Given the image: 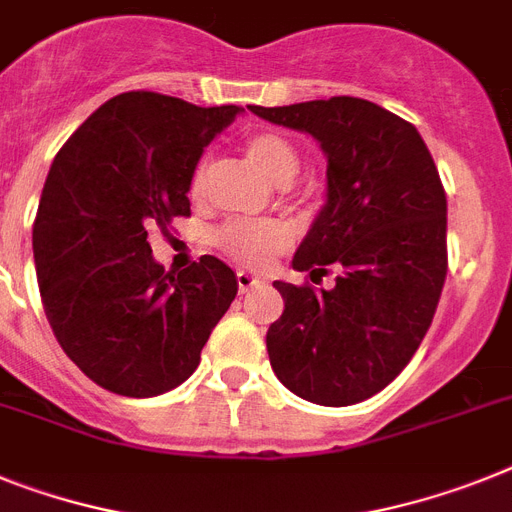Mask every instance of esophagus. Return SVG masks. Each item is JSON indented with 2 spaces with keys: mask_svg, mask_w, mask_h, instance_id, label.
<instances>
[{
  "mask_svg": "<svg viewBox=\"0 0 512 512\" xmlns=\"http://www.w3.org/2000/svg\"><path fill=\"white\" fill-rule=\"evenodd\" d=\"M257 283H260V278L257 276H252V273H247V270H239V273H236V286H239V291H249V289H255Z\"/></svg>",
  "mask_w": 512,
  "mask_h": 512,
  "instance_id": "34e87169",
  "label": "esophagus"
}]
</instances>
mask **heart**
Returning a JSON list of instances; mask_svg holds the SVG:
<instances>
[{"instance_id": "obj_1", "label": "heart", "mask_w": 512, "mask_h": 512, "mask_svg": "<svg viewBox=\"0 0 512 512\" xmlns=\"http://www.w3.org/2000/svg\"><path fill=\"white\" fill-rule=\"evenodd\" d=\"M244 156L268 182L278 187L289 184L299 171V150L289 137L278 132H249L244 137ZM205 184H208V158H200L187 184L192 200H203ZM213 242L234 263L260 270L268 268L273 257L289 247L291 231L281 221H229L213 234Z\"/></svg>"}]
</instances>
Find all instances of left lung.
I'll use <instances>...</instances> for the list:
<instances>
[{
    "instance_id": "1",
    "label": "left lung",
    "mask_w": 512,
    "mask_h": 512,
    "mask_svg": "<svg viewBox=\"0 0 512 512\" xmlns=\"http://www.w3.org/2000/svg\"><path fill=\"white\" fill-rule=\"evenodd\" d=\"M252 114L309 132L328 156V200L294 268L333 290L276 281L270 367L304 401L351 406L380 393L427 336L448 276V200L416 127L364 98L333 96Z\"/></svg>"
}]
</instances>
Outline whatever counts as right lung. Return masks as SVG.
<instances>
[{"label": "right lung", "instance_id": "obj_1", "mask_svg": "<svg viewBox=\"0 0 512 512\" xmlns=\"http://www.w3.org/2000/svg\"><path fill=\"white\" fill-rule=\"evenodd\" d=\"M239 111L130 90L93 111L51 163L33 221L41 302L64 354L111 393L153 398L182 385L234 302L229 265L203 255L166 273L148 231L190 216L192 169Z\"/></svg>", "mask_w": 512, "mask_h": 512}]
</instances>
